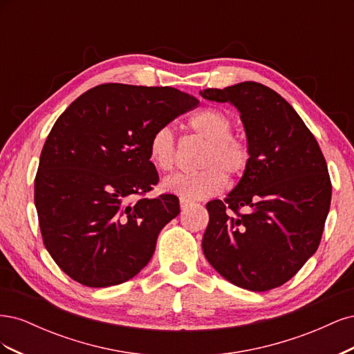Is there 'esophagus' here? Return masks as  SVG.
Masks as SVG:
<instances>
[{
    "label": "esophagus",
    "mask_w": 354,
    "mask_h": 354,
    "mask_svg": "<svg viewBox=\"0 0 354 354\" xmlns=\"http://www.w3.org/2000/svg\"><path fill=\"white\" fill-rule=\"evenodd\" d=\"M189 205H192V201H189L187 198H180V207H181V209H186Z\"/></svg>",
    "instance_id": "obj_1"
}]
</instances>
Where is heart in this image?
<instances>
[{
    "label": "heart",
    "instance_id": "1",
    "mask_svg": "<svg viewBox=\"0 0 354 354\" xmlns=\"http://www.w3.org/2000/svg\"><path fill=\"white\" fill-rule=\"evenodd\" d=\"M190 130L207 140L199 159L203 169L177 173L164 180V189L187 199H205L217 195L226 185V176L236 178L250 164V147L241 137L232 134V116L217 108L196 112L189 120ZM149 158L162 171L173 169L177 160V143L171 127H159L149 142Z\"/></svg>",
    "mask_w": 354,
    "mask_h": 354
}]
</instances>
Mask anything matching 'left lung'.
Listing matches in <instances>:
<instances>
[{"label":"left lung","instance_id":"left-lung-1","mask_svg":"<svg viewBox=\"0 0 354 354\" xmlns=\"http://www.w3.org/2000/svg\"><path fill=\"white\" fill-rule=\"evenodd\" d=\"M201 95L239 111L251 153L236 187L207 203L203 254L233 285L269 291L291 279L322 239L332 194L326 160L292 106L266 85L245 81Z\"/></svg>","mask_w":354,"mask_h":354}]
</instances>
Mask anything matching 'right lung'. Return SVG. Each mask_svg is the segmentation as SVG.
Here are the masks:
<instances>
[{
  "mask_svg": "<svg viewBox=\"0 0 354 354\" xmlns=\"http://www.w3.org/2000/svg\"><path fill=\"white\" fill-rule=\"evenodd\" d=\"M171 87L102 84L53 125L35 177V207L51 259L90 288L120 285L152 259L178 198H145L159 180L149 142L198 106Z\"/></svg>",
  "mask_w": 354,
  "mask_h": 354,
  "instance_id": "1",
  "label": "right lung"
}]
</instances>
